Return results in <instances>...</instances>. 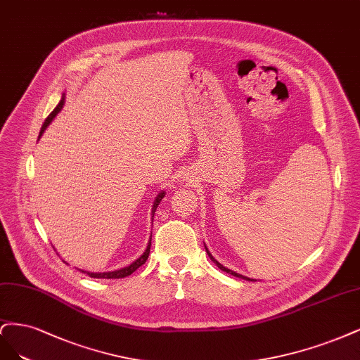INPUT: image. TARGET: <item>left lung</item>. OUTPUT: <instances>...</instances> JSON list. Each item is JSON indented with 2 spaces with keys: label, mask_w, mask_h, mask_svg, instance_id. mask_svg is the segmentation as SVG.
Wrapping results in <instances>:
<instances>
[{
  "label": "left lung",
  "mask_w": 360,
  "mask_h": 360,
  "mask_svg": "<svg viewBox=\"0 0 360 360\" xmlns=\"http://www.w3.org/2000/svg\"><path fill=\"white\" fill-rule=\"evenodd\" d=\"M205 248H206V245H205ZM206 252H207V256H210V257H211V260H212V262H214V263H215V264L218 266V268H219V269H221V271H224V272H227V274H230V275H233V276L242 278V280H248V281H254V280H251V278H247V276H243V275H239V274H236L235 271H230V269H227V268H226V266H223L221 263H218V262H217V260H215V259L212 257V254L210 252V250H207V248H206Z\"/></svg>",
  "instance_id": "obj_1"
}]
</instances>
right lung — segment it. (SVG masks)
Segmentation results:
<instances>
[{"label":"right lung","mask_w":360,"mask_h":360,"mask_svg":"<svg viewBox=\"0 0 360 360\" xmlns=\"http://www.w3.org/2000/svg\"><path fill=\"white\" fill-rule=\"evenodd\" d=\"M64 100H65V96L63 94V98L60 100V103H58V106L51 112V115L48 118H46V121L43 122V125H41V130H40V134H39V139L41 137V134L44 133V130L48 129V125L52 122V120L56 117L58 113L61 112V109H63V106H64ZM165 191H161V193H158V195L155 197V200H154V205H153V217H154V214H155V211H157V206H158V203L161 202V199H163L165 197ZM153 236V235H150ZM149 251H150V240L148 242V247H146V250L143 251V254L141 257H139L137 260H134L131 264H129V266H125V268H121V269H118V271H112V272H86V271H82L84 274H86V275H89L91 278H106V280H113V278H125V276H129V275H131L137 268H141V266L148 260V256H149Z\"/></svg>","instance_id":"right-lung-1"}]
</instances>
